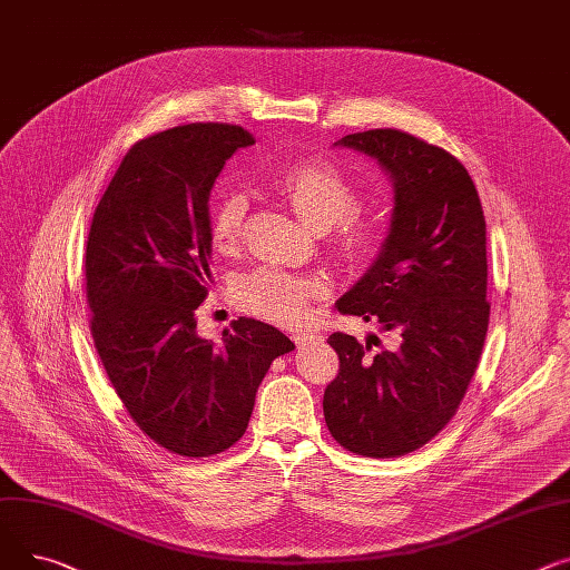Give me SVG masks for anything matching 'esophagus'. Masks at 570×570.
<instances>
[{
  "mask_svg": "<svg viewBox=\"0 0 570 570\" xmlns=\"http://www.w3.org/2000/svg\"><path fill=\"white\" fill-rule=\"evenodd\" d=\"M317 341H322V336H315V333H296V336H294L296 347H306V345L317 343Z\"/></svg>",
  "mask_w": 570,
  "mask_h": 570,
  "instance_id": "obj_1",
  "label": "esophagus"
}]
</instances>
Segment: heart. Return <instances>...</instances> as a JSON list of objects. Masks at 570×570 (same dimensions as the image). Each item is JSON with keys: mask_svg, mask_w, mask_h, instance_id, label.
<instances>
[{"mask_svg": "<svg viewBox=\"0 0 570 570\" xmlns=\"http://www.w3.org/2000/svg\"><path fill=\"white\" fill-rule=\"evenodd\" d=\"M274 190L294 209V214L315 232H328L331 248L343 264L367 266L384 248L389 225L384 216L361 214L354 181L326 158H301L274 175ZM248 199L239 190H225L212 207L209 239L216 253L232 255L244 244ZM326 294L320 278L294 276L262 266L234 285L237 304L281 326H296L308 317L311 304Z\"/></svg>", "mask_w": 570, "mask_h": 570, "instance_id": "heart-1", "label": "heart"}]
</instances>
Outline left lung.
<instances>
[{"mask_svg":"<svg viewBox=\"0 0 570 570\" xmlns=\"http://www.w3.org/2000/svg\"><path fill=\"white\" fill-rule=\"evenodd\" d=\"M375 158L393 179L382 253L343 294L338 311L397 331L375 356L331 333L341 371L324 391L331 438L365 458H397L428 444L458 412L483 352L490 304L485 216L464 165L395 128L336 142Z\"/></svg>","mask_w":570,"mask_h":570,"instance_id":"1","label":"left lung"}]
</instances>
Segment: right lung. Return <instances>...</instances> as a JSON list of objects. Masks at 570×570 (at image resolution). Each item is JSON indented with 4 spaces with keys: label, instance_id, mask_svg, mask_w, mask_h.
Instances as JSON below:
<instances>
[{
    "label": "right lung",
    "instance_id": "add662e5",
    "mask_svg": "<svg viewBox=\"0 0 570 570\" xmlns=\"http://www.w3.org/2000/svg\"><path fill=\"white\" fill-rule=\"evenodd\" d=\"M253 136L186 124L132 145L94 212L87 253L91 338L124 407L170 453L209 458L237 444L272 361L294 350L250 317L223 345L195 333L209 294V195Z\"/></svg>",
    "mask_w": 570,
    "mask_h": 570
}]
</instances>
